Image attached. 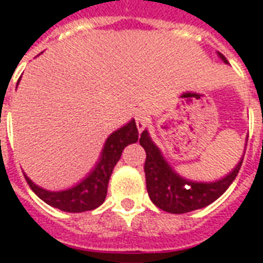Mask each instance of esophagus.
Segmentation results:
<instances>
[{
  "mask_svg": "<svg viewBox=\"0 0 263 263\" xmlns=\"http://www.w3.org/2000/svg\"><path fill=\"white\" fill-rule=\"evenodd\" d=\"M135 121H137L138 131H143V128L146 126V124H148L149 121L148 112H146V111H139V112L135 115Z\"/></svg>",
  "mask_w": 263,
  "mask_h": 263,
  "instance_id": "esophagus-1",
  "label": "esophagus"
}]
</instances>
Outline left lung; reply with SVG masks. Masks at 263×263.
<instances>
[{
	"instance_id": "8db88e82",
	"label": "left lung",
	"mask_w": 263,
	"mask_h": 263,
	"mask_svg": "<svg viewBox=\"0 0 263 263\" xmlns=\"http://www.w3.org/2000/svg\"><path fill=\"white\" fill-rule=\"evenodd\" d=\"M217 54L226 65H228L227 59L220 52H217ZM139 143L146 152L145 180L149 197L156 207L172 214H183L204 209L209 204L214 203L231 186L243 159L242 155L235 167L230 173H227L226 176L213 182H198L179 175L173 169V166L166 160L159 146L152 141L148 129L141 134Z\"/></svg>"
}]
</instances>
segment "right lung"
<instances>
[{
	"label": "right lung",
	"instance_id": "right-lung-1",
	"mask_svg": "<svg viewBox=\"0 0 263 263\" xmlns=\"http://www.w3.org/2000/svg\"><path fill=\"white\" fill-rule=\"evenodd\" d=\"M138 141V128L135 120L132 118L125 125L109 134L104 142L103 151L100 154L97 163L87 176L65 190H48L37 186L25 175L29 187L35 192L37 197L54 209L66 213H83L100 207L105 200L108 189L109 177L112 175L117 162L120 160L122 151Z\"/></svg>",
	"mask_w": 263,
	"mask_h": 263
}]
</instances>
